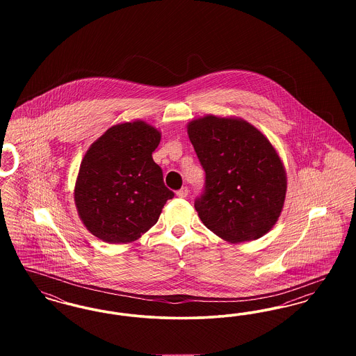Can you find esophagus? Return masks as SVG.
<instances>
[{
	"label": "esophagus",
	"instance_id": "esophagus-1",
	"mask_svg": "<svg viewBox=\"0 0 356 356\" xmlns=\"http://www.w3.org/2000/svg\"><path fill=\"white\" fill-rule=\"evenodd\" d=\"M176 195H177V197H186V196H188V188L183 186L181 189H179V191L176 192Z\"/></svg>",
	"mask_w": 356,
	"mask_h": 356
}]
</instances>
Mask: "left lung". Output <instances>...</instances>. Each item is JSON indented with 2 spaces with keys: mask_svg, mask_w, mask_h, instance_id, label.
I'll use <instances>...</instances> for the list:
<instances>
[{
  "mask_svg": "<svg viewBox=\"0 0 356 356\" xmlns=\"http://www.w3.org/2000/svg\"><path fill=\"white\" fill-rule=\"evenodd\" d=\"M186 132L205 170V192L195 202L204 225L234 244L264 236L287 192L286 168L271 141L240 118L207 115L191 120Z\"/></svg>",
  "mask_w": 356,
  "mask_h": 356,
  "instance_id": "obj_1",
  "label": "left lung"
}]
</instances>
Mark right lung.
I'll list each match as a JSON object with an SVG mask.
<instances>
[{
    "mask_svg": "<svg viewBox=\"0 0 356 356\" xmlns=\"http://www.w3.org/2000/svg\"><path fill=\"white\" fill-rule=\"evenodd\" d=\"M161 132L143 120L111 127L85 153L76 186L79 216L109 244L137 240L157 222L173 197L153 161Z\"/></svg>",
    "mask_w": 356,
    "mask_h": 356,
    "instance_id": "obj_1",
    "label": "right lung"
}]
</instances>
